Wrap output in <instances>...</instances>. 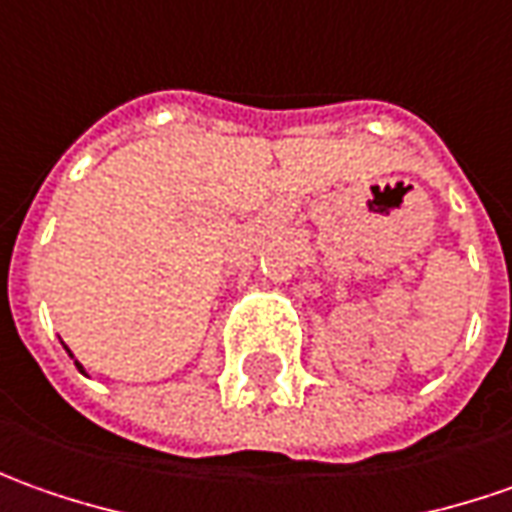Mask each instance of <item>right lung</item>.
<instances>
[{
    "label": "right lung",
    "instance_id": "right-lung-1",
    "mask_svg": "<svg viewBox=\"0 0 512 512\" xmlns=\"http://www.w3.org/2000/svg\"><path fill=\"white\" fill-rule=\"evenodd\" d=\"M76 365H79V362H76ZM79 371H84V368H81V365H79Z\"/></svg>",
    "mask_w": 512,
    "mask_h": 512
}]
</instances>
